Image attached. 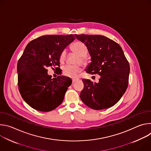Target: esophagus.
<instances>
[{
  "instance_id": "obj_1",
  "label": "esophagus",
  "mask_w": 151,
  "mask_h": 151,
  "mask_svg": "<svg viewBox=\"0 0 151 151\" xmlns=\"http://www.w3.org/2000/svg\"><path fill=\"white\" fill-rule=\"evenodd\" d=\"M76 81H78L77 79H72V82H73V83H74V82H76Z\"/></svg>"
}]
</instances>
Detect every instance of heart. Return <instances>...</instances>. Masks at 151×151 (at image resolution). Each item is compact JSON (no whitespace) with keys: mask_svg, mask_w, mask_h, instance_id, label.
I'll return each instance as SVG.
<instances>
[{"mask_svg":"<svg viewBox=\"0 0 151 151\" xmlns=\"http://www.w3.org/2000/svg\"><path fill=\"white\" fill-rule=\"evenodd\" d=\"M71 50L72 51L79 55L78 62H81L83 64H86L88 61V58L86 57L88 52L87 47L81 42H75L71 45ZM66 58V51L63 50L59 56V60L61 63L65 61ZM81 70V67L79 65H66L63 68V73L68 77L76 78L78 73Z\"/></svg>","mask_w":151,"mask_h":151,"instance_id":"1","label":"heart"}]
</instances>
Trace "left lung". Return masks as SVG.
I'll return each mask as SVG.
<instances>
[{"instance_id":"left-lung-1","label":"left lung","mask_w":151,"mask_h":151,"mask_svg":"<svg viewBox=\"0 0 151 151\" xmlns=\"http://www.w3.org/2000/svg\"><path fill=\"white\" fill-rule=\"evenodd\" d=\"M87 47L91 62L86 72L100 75L98 83L83 79L84 88L80 97L94 110L109 108L125 93L128 84L130 65L121 46L101 35H75Z\"/></svg>"}]
</instances>
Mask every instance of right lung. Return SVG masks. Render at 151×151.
Segmentation results:
<instances>
[{
  "label": "right lung",
  "mask_w": 151,
  "mask_h": 151,
  "mask_svg": "<svg viewBox=\"0 0 151 151\" xmlns=\"http://www.w3.org/2000/svg\"><path fill=\"white\" fill-rule=\"evenodd\" d=\"M75 39L73 35H45L26 46L17 64L18 85L21 97L32 108L49 112L63 102L72 80L64 76L52 79L47 68L61 74L60 54Z\"/></svg>",
  "instance_id": "obj_1"
}]
</instances>
